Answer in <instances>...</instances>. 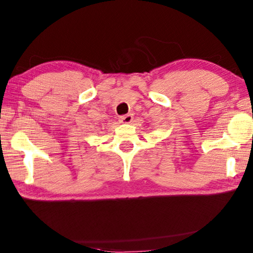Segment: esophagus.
<instances>
[{"label": "esophagus", "instance_id": "obj_1", "mask_svg": "<svg viewBox=\"0 0 253 253\" xmlns=\"http://www.w3.org/2000/svg\"><path fill=\"white\" fill-rule=\"evenodd\" d=\"M132 114H127V115H124V116L121 117V122L124 124H129L132 122Z\"/></svg>", "mask_w": 253, "mask_h": 253}]
</instances>
